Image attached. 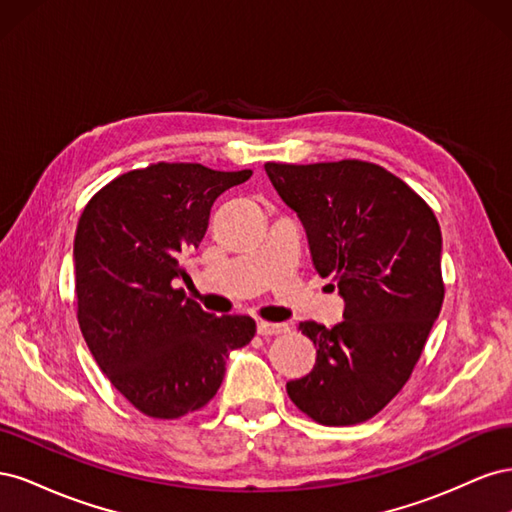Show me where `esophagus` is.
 <instances>
[{"label":"esophagus","mask_w":512,"mask_h":512,"mask_svg":"<svg viewBox=\"0 0 512 512\" xmlns=\"http://www.w3.org/2000/svg\"><path fill=\"white\" fill-rule=\"evenodd\" d=\"M286 331H288V324H282V322H265V320L258 322V335H262V337L280 335Z\"/></svg>","instance_id":"1"}]
</instances>
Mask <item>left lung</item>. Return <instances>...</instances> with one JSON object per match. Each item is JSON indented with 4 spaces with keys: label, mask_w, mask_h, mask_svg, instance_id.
I'll list each match as a JSON object with an SVG mask.
<instances>
[{
    "label": "left lung",
    "mask_w": 512,
    "mask_h": 512,
    "mask_svg": "<svg viewBox=\"0 0 512 512\" xmlns=\"http://www.w3.org/2000/svg\"><path fill=\"white\" fill-rule=\"evenodd\" d=\"M265 170L299 215L316 271L333 277L344 299V320L333 329L299 324L316 363L286 391L320 425L363 423L404 389L440 314V224L378 164L267 162Z\"/></svg>",
    "instance_id": "1"
}]
</instances>
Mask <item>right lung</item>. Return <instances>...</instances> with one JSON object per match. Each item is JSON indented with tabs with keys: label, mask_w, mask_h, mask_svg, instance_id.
I'll use <instances>...</instances> for the list:
<instances>
[{
	"label": "right lung",
	"mask_w": 512,
	"mask_h": 512,
	"mask_svg": "<svg viewBox=\"0 0 512 512\" xmlns=\"http://www.w3.org/2000/svg\"><path fill=\"white\" fill-rule=\"evenodd\" d=\"M252 177L158 162L113 179L76 226V316L96 363L151 418L207 406L230 350L252 342L250 316H213L175 280L203 241L218 196Z\"/></svg>",
	"instance_id": "add662e5"
}]
</instances>
